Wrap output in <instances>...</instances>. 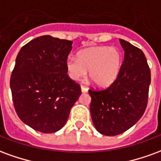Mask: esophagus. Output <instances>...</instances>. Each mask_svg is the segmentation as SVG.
Returning <instances> with one entry per match:
<instances>
[{
  "label": "esophagus",
  "instance_id": "obj_1",
  "mask_svg": "<svg viewBox=\"0 0 161 161\" xmlns=\"http://www.w3.org/2000/svg\"><path fill=\"white\" fill-rule=\"evenodd\" d=\"M81 91H82V93H85L88 91V89L84 86H81Z\"/></svg>",
  "mask_w": 161,
  "mask_h": 161
}]
</instances>
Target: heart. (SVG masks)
I'll return each mask as SVG.
<instances>
[{
	"instance_id": "1",
	"label": "heart",
	"mask_w": 161,
	"mask_h": 161,
	"mask_svg": "<svg viewBox=\"0 0 161 161\" xmlns=\"http://www.w3.org/2000/svg\"><path fill=\"white\" fill-rule=\"evenodd\" d=\"M122 65V54L115 47L92 46L78 52L77 58L65 63L70 79L79 80L89 70V77L98 87H108L118 77Z\"/></svg>"
}]
</instances>
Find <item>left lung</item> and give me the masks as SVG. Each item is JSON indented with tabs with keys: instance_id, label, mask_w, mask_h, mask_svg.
<instances>
[{
	"instance_id": "left-lung-1",
	"label": "left lung",
	"mask_w": 161,
	"mask_h": 161,
	"mask_svg": "<svg viewBox=\"0 0 161 161\" xmlns=\"http://www.w3.org/2000/svg\"><path fill=\"white\" fill-rule=\"evenodd\" d=\"M124 61L116 80L103 91L90 90L95 128L108 136L120 135L141 119L147 104L151 71L142 50L120 39Z\"/></svg>"
}]
</instances>
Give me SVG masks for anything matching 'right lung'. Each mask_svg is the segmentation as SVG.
I'll use <instances>...</instances> for the list:
<instances>
[{
  "mask_svg": "<svg viewBox=\"0 0 161 161\" xmlns=\"http://www.w3.org/2000/svg\"><path fill=\"white\" fill-rule=\"evenodd\" d=\"M70 40L38 37L19 50L10 78L19 118L41 133H55L66 123L81 95L80 86L67 75Z\"/></svg>",
  "mask_w": 161,
  "mask_h": 161,
  "instance_id": "add662e5",
  "label": "right lung"
}]
</instances>
